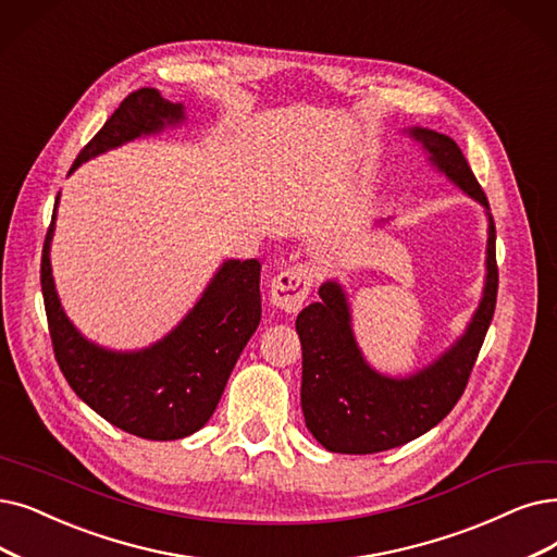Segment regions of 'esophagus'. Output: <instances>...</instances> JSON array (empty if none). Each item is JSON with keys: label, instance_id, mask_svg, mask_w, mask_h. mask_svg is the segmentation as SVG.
<instances>
[{"label": "esophagus", "instance_id": "1", "mask_svg": "<svg viewBox=\"0 0 557 557\" xmlns=\"http://www.w3.org/2000/svg\"><path fill=\"white\" fill-rule=\"evenodd\" d=\"M310 287H313V267L306 262L287 264L285 270L274 276L270 299L285 313H297L308 299Z\"/></svg>", "mask_w": 557, "mask_h": 557}]
</instances>
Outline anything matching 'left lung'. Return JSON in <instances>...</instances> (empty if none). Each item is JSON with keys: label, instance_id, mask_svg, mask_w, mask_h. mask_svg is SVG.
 <instances>
[{"label": "left lung", "instance_id": "obj_1", "mask_svg": "<svg viewBox=\"0 0 557 557\" xmlns=\"http://www.w3.org/2000/svg\"><path fill=\"white\" fill-rule=\"evenodd\" d=\"M430 164L471 196L486 214V274L482 299L461 336L430 366L407 376L376 372L354 338L351 310L338 281L320 285V301L297 315L301 341V411L306 428L329 453H384L430 432L446 418L469 384L492 324L498 267L496 226L488 201L461 148L430 127H409Z\"/></svg>", "mask_w": 557, "mask_h": 557}]
</instances>
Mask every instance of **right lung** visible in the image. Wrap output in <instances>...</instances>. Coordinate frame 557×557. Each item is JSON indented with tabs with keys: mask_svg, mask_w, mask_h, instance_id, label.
Listing matches in <instances>:
<instances>
[{
	"mask_svg": "<svg viewBox=\"0 0 557 557\" xmlns=\"http://www.w3.org/2000/svg\"><path fill=\"white\" fill-rule=\"evenodd\" d=\"M181 123L183 102H169L154 88H139L82 148L71 173L111 148ZM57 206L59 194L42 244L40 287L65 382L82 403L127 434L175 441L198 432L214 413L242 349L260 324V262L224 260L201 299L162 341L135 351L107 349L82 336L57 295L50 262Z\"/></svg>",
	"mask_w": 557,
	"mask_h": 557,
	"instance_id": "1",
	"label": "right lung"
}]
</instances>
